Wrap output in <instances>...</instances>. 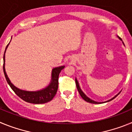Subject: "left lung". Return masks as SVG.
Returning <instances> with one entry per match:
<instances>
[{
	"label": "left lung",
	"mask_w": 132,
	"mask_h": 132,
	"mask_svg": "<svg viewBox=\"0 0 132 132\" xmlns=\"http://www.w3.org/2000/svg\"><path fill=\"white\" fill-rule=\"evenodd\" d=\"M117 37H118V39H120V40L122 41V39H121V38H120V37H119V36H117ZM122 43H123V45H124V44H123V42H122ZM124 46H125V45H124ZM75 82H76L77 88L78 91H79V94H80V96H81V97H82V98H83L85 101H87V102H90V103H92V104H102V103H104V102H109V101H112V100H113V99H114V98H116V96H117L118 95V94H120V93H118V94H116V95H115V96H114V97L112 98L111 99H110V100H108V101H105V102H96V101H93V100H92V99H90V98H88V96H87V95H86V94H85V93H83V92H82V90H81V88H80V85H79V81H78V80H77V78H75Z\"/></svg>",
	"instance_id": "left-lung-1"
}]
</instances>
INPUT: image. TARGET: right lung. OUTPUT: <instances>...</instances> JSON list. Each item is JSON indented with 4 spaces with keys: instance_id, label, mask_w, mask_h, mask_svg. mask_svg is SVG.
<instances>
[{
    "instance_id": "1",
    "label": "right lung",
    "mask_w": 132,
    "mask_h": 132,
    "mask_svg": "<svg viewBox=\"0 0 132 132\" xmlns=\"http://www.w3.org/2000/svg\"><path fill=\"white\" fill-rule=\"evenodd\" d=\"M12 39V38H11ZM9 43L7 45L5 49V52L4 53V64H3V71H4V76H5L6 81L8 82L11 88L13 90V91L16 93L20 98L23 101L27 102L33 104H44L47 102H50L53 99L57 91L58 88V79H59V75L61 70L63 69L65 65H61L59 67H55L52 71V79L50 80V82L47 87L42 88L41 90H38L36 91H28L20 89L15 87L13 84L12 83L9 77L7 75L5 69V53L6 49L9 47Z\"/></svg>"
}]
</instances>
